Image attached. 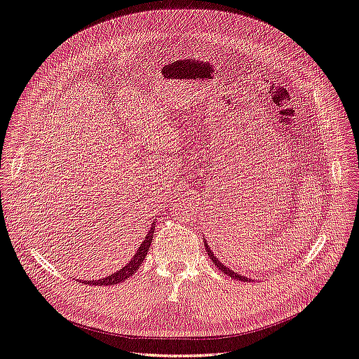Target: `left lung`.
<instances>
[{
  "label": "left lung",
  "instance_id": "1",
  "mask_svg": "<svg viewBox=\"0 0 359 359\" xmlns=\"http://www.w3.org/2000/svg\"><path fill=\"white\" fill-rule=\"evenodd\" d=\"M203 241H204V247H206V251H208V254H209V257H210V260L213 262V264L220 270V271H224L225 275H228V276H231L232 279H236V280H243V282H254L252 279H250V278H247V276H243V275H238V273L235 271V270H232L231 267H228V266H225L224 263L222 262H219V259L216 257V255L213 254V251L210 250V247L206 244V238H203Z\"/></svg>",
  "mask_w": 359,
  "mask_h": 359
}]
</instances>
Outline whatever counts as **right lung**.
<instances>
[{
    "label": "right lung",
    "instance_id": "right-lung-1",
    "mask_svg": "<svg viewBox=\"0 0 359 359\" xmlns=\"http://www.w3.org/2000/svg\"><path fill=\"white\" fill-rule=\"evenodd\" d=\"M153 233H155V220H153V224H151V226H150L147 235L144 236L143 243L140 244L139 250L135 251V254L133 255L131 260H130L124 267L116 270L115 273H112V275H109V276H104V278H100V279H97V280H86L84 283H86V285H95V286H102V285L108 286V285L121 283V282H124L126 279H128L130 276H133L134 273L139 270L140 264L143 263L144 257L147 255V251H149L150 244H151V241H153Z\"/></svg>",
    "mask_w": 359,
    "mask_h": 359
}]
</instances>
